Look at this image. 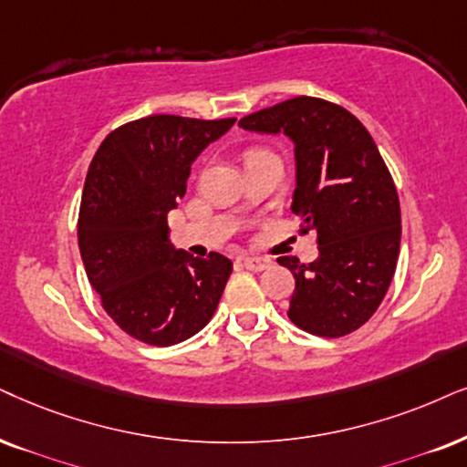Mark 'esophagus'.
<instances>
[{"label":"esophagus","instance_id":"obj_1","mask_svg":"<svg viewBox=\"0 0 467 467\" xmlns=\"http://www.w3.org/2000/svg\"><path fill=\"white\" fill-rule=\"evenodd\" d=\"M244 265H245V269H250V271H265V269L274 267V261H271V258H261V256H245Z\"/></svg>","mask_w":467,"mask_h":467}]
</instances>
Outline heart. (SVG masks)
Here are the masks:
<instances>
[{
    "instance_id": "heart-1",
    "label": "heart",
    "mask_w": 467,
    "mask_h": 467,
    "mask_svg": "<svg viewBox=\"0 0 467 467\" xmlns=\"http://www.w3.org/2000/svg\"><path fill=\"white\" fill-rule=\"evenodd\" d=\"M252 152H256V150H252Z\"/></svg>"
}]
</instances>
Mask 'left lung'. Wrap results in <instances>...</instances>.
<instances>
[{"label":"left lung","mask_w":467,"mask_h":467,"mask_svg":"<svg viewBox=\"0 0 467 467\" xmlns=\"http://www.w3.org/2000/svg\"><path fill=\"white\" fill-rule=\"evenodd\" d=\"M239 125L295 141L291 209L299 233L317 230L318 258H277L295 275L288 318L321 338L356 332L386 297L400 250L399 193L377 144L351 111L317 97L288 99Z\"/></svg>","instance_id":"8db88e82"}]
</instances>
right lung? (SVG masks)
<instances>
[{"label":"right lung","mask_w":467,"mask_h":467,"mask_svg":"<svg viewBox=\"0 0 467 467\" xmlns=\"http://www.w3.org/2000/svg\"><path fill=\"white\" fill-rule=\"evenodd\" d=\"M237 118L155 114L111 131L81 193L77 239L88 280L122 332L152 347L198 334L220 304L233 263L174 250L168 213L185 196L192 163Z\"/></svg>","instance_id":"right-lung-1"}]
</instances>
